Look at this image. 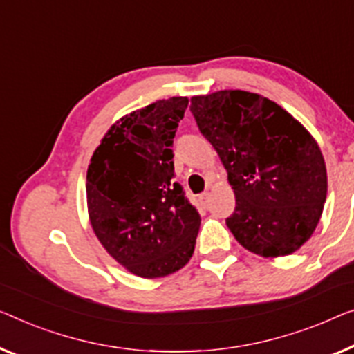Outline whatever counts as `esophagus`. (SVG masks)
Wrapping results in <instances>:
<instances>
[{
  "label": "esophagus",
  "instance_id": "34e87169",
  "mask_svg": "<svg viewBox=\"0 0 354 354\" xmlns=\"http://www.w3.org/2000/svg\"><path fill=\"white\" fill-rule=\"evenodd\" d=\"M200 202H202V205L207 207L208 202H209V192H203L202 195H200Z\"/></svg>",
  "mask_w": 354,
  "mask_h": 354
}]
</instances>
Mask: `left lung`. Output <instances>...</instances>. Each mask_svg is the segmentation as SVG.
Wrapping results in <instances>:
<instances>
[{"label":"left lung","instance_id":"left-lung-1","mask_svg":"<svg viewBox=\"0 0 354 354\" xmlns=\"http://www.w3.org/2000/svg\"><path fill=\"white\" fill-rule=\"evenodd\" d=\"M200 133L218 152L235 194L225 224L263 257L288 256L319 223L328 173L307 129L262 95L219 91L191 98Z\"/></svg>","mask_w":354,"mask_h":354}]
</instances>
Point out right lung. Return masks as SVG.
<instances>
[{"label": "right lung", "instance_id": "1", "mask_svg": "<svg viewBox=\"0 0 354 354\" xmlns=\"http://www.w3.org/2000/svg\"><path fill=\"white\" fill-rule=\"evenodd\" d=\"M189 100L171 97L119 119L87 168L92 229L111 256L141 278L175 273L191 259L200 214L175 181L173 138Z\"/></svg>", "mask_w": 354, "mask_h": 354}]
</instances>
